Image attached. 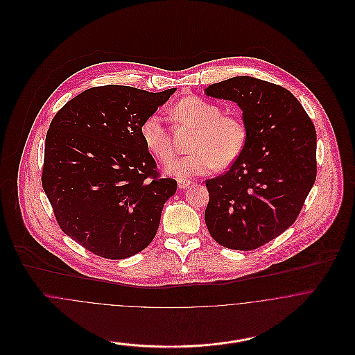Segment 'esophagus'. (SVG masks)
<instances>
[{"label":"esophagus","mask_w":355,"mask_h":355,"mask_svg":"<svg viewBox=\"0 0 355 355\" xmlns=\"http://www.w3.org/2000/svg\"><path fill=\"white\" fill-rule=\"evenodd\" d=\"M191 183H193V182H190V180L180 179V180H178V187H179V189H182V190H184V189H187Z\"/></svg>","instance_id":"obj_1"}]
</instances>
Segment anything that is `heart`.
Listing matches in <instances>:
<instances>
[{
  "instance_id": "heart-1",
  "label": "heart",
  "mask_w": 355,
  "mask_h": 355,
  "mask_svg": "<svg viewBox=\"0 0 355 355\" xmlns=\"http://www.w3.org/2000/svg\"><path fill=\"white\" fill-rule=\"evenodd\" d=\"M173 114L180 124L197 128L190 149L194 150L169 164L168 172L178 178H191L211 173L217 168L231 166L245 150L248 125L238 114L223 113L220 105L190 96L178 102ZM141 138L146 149L161 162H169L175 155L171 132L162 119L152 113L141 124Z\"/></svg>"
}]
</instances>
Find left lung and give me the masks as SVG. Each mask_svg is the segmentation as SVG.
<instances>
[{"instance_id":"obj_1","label":"left lung","mask_w":355,"mask_h":355,"mask_svg":"<svg viewBox=\"0 0 355 355\" xmlns=\"http://www.w3.org/2000/svg\"><path fill=\"white\" fill-rule=\"evenodd\" d=\"M206 96L236 102L248 142L230 169L206 180L211 238L249 252L273 241L300 216L317 175L315 130L287 89L250 76L210 85Z\"/></svg>"}]
</instances>
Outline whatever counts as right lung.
I'll return each mask as SVG.
<instances>
[{
	"instance_id": "obj_1",
	"label": "right lung",
	"mask_w": 355,
	"mask_h": 355,
	"mask_svg": "<svg viewBox=\"0 0 355 355\" xmlns=\"http://www.w3.org/2000/svg\"><path fill=\"white\" fill-rule=\"evenodd\" d=\"M175 92L92 87L53 117L42 187L58 227L90 253L123 259L152 243L178 183L161 178L139 128Z\"/></svg>"
}]
</instances>
